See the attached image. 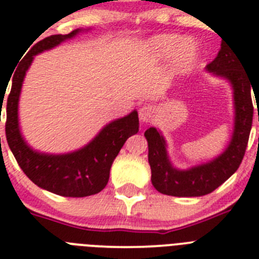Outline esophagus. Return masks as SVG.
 <instances>
[{
  "label": "esophagus",
  "mask_w": 259,
  "mask_h": 259,
  "mask_svg": "<svg viewBox=\"0 0 259 259\" xmlns=\"http://www.w3.org/2000/svg\"><path fill=\"white\" fill-rule=\"evenodd\" d=\"M157 109L152 105H144L142 109L139 110V117H140V121L142 122H152L153 120L157 117Z\"/></svg>",
  "instance_id": "obj_1"
}]
</instances>
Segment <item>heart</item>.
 <instances>
[{
	"mask_svg": "<svg viewBox=\"0 0 259 259\" xmlns=\"http://www.w3.org/2000/svg\"><path fill=\"white\" fill-rule=\"evenodd\" d=\"M148 50L155 58L172 57V64L176 71L185 72L199 59V48L191 40H182L177 35L163 34L152 37L148 41Z\"/></svg>",
	"mask_w": 259,
	"mask_h": 259,
	"instance_id": "obj_1",
	"label": "heart"
}]
</instances>
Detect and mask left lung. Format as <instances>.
Here are the masks:
<instances>
[{
	"label": "left lung",
	"mask_w": 259,
	"mask_h": 259,
	"mask_svg": "<svg viewBox=\"0 0 259 259\" xmlns=\"http://www.w3.org/2000/svg\"><path fill=\"white\" fill-rule=\"evenodd\" d=\"M205 69L212 76L227 79L233 89L234 129L232 139L224 152L214 159L187 169H180L170 162L162 133L153 126L149 127L144 137L148 142L152 183L158 192L164 195L177 197L207 195L223 185L239 168L244 157L253 120L252 77L243 69L242 59L224 42H222L217 58Z\"/></svg>",
	"instance_id": "obj_1"
}]
</instances>
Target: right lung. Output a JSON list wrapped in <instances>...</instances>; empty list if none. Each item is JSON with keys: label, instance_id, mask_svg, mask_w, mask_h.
Segmentation results:
<instances>
[{"label": "right lung", "instance_id": "obj_1", "mask_svg": "<svg viewBox=\"0 0 259 259\" xmlns=\"http://www.w3.org/2000/svg\"><path fill=\"white\" fill-rule=\"evenodd\" d=\"M87 29L86 31H89ZM77 29L67 35H52L37 41L30 49L20 69L12 78L6 106V139L20 168L36 186L64 197H86L99 193L109 182L110 169L126 139L139 132L138 111L110 121L84 147L63 154L35 150L27 144L20 130L19 101L22 82L35 55L50 50L72 39ZM1 102H4L1 100Z\"/></svg>", "mask_w": 259, "mask_h": 259}]
</instances>
